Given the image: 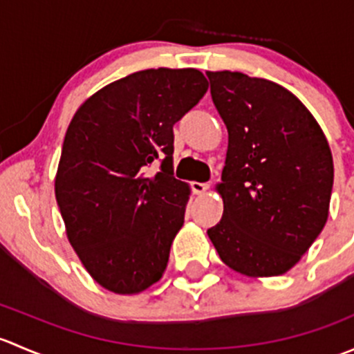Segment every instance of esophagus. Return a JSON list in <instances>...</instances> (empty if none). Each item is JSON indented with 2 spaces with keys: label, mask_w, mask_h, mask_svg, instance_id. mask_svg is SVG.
<instances>
[{
  "label": "esophagus",
  "mask_w": 354,
  "mask_h": 354,
  "mask_svg": "<svg viewBox=\"0 0 354 354\" xmlns=\"http://www.w3.org/2000/svg\"><path fill=\"white\" fill-rule=\"evenodd\" d=\"M210 188L209 183H198V181H194L192 183V190H194L195 195H203Z\"/></svg>",
  "instance_id": "34e87169"
}]
</instances>
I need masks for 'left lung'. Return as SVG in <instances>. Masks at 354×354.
<instances>
[{
    "label": "left lung",
    "mask_w": 354,
    "mask_h": 354,
    "mask_svg": "<svg viewBox=\"0 0 354 354\" xmlns=\"http://www.w3.org/2000/svg\"><path fill=\"white\" fill-rule=\"evenodd\" d=\"M227 128L226 166L216 185L223 219L207 231L221 260L248 277L288 272L329 217L334 162L313 114L276 82L207 71Z\"/></svg>",
    "instance_id": "1"
}]
</instances>
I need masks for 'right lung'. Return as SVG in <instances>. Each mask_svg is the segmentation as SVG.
I'll use <instances>...</instances> for the list:
<instances>
[{
  "label": "right lung",
  "instance_id": "right-lung-1",
  "mask_svg": "<svg viewBox=\"0 0 354 354\" xmlns=\"http://www.w3.org/2000/svg\"><path fill=\"white\" fill-rule=\"evenodd\" d=\"M207 88L195 68L142 70L85 99L68 124L56 202L85 270L114 295H138L166 270L190 198L173 176V124Z\"/></svg>",
  "mask_w": 354,
  "mask_h": 354
}]
</instances>
